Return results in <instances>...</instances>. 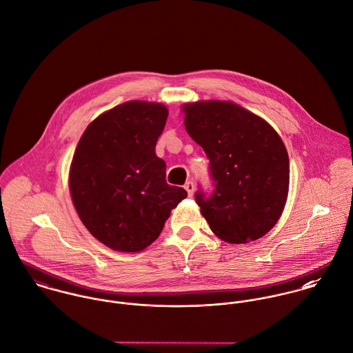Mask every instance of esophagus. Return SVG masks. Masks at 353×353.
<instances>
[{"label": "esophagus", "mask_w": 353, "mask_h": 353, "mask_svg": "<svg viewBox=\"0 0 353 353\" xmlns=\"http://www.w3.org/2000/svg\"><path fill=\"white\" fill-rule=\"evenodd\" d=\"M185 189H186V192H188L189 197H192V196H193V193H194V183H193L192 181L186 182V183H185Z\"/></svg>", "instance_id": "obj_1"}]
</instances>
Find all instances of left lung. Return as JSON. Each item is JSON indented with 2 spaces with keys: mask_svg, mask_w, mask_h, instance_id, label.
Returning <instances> with one entry per match:
<instances>
[{
  "mask_svg": "<svg viewBox=\"0 0 353 353\" xmlns=\"http://www.w3.org/2000/svg\"><path fill=\"white\" fill-rule=\"evenodd\" d=\"M189 136L209 159L213 190L194 194L210 230L230 243H248L280 219L290 186V159L276 130L230 101L183 107Z\"/></svg>",
  "mask_w": 353,
  "mask_h": 353,
  "instance_id": "obj_1",
  "label": "left lung"
}]
</instances>
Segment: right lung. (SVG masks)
<instances>
[{"instance_id": "right-lung-1", "label": "right lung", "mask_w": 353, "mask_h": 353, "mask_svg": "<svg viewBox=\"0 0 353 353\" xmlns=\"http://www.w3.org/2000/svg\"><path fill=\"white\" fill-rule=\"evenodd\" d=\"M168 111L132 101L88 125L73 156L69 188L87 230L118 252H141L160 235L171 209L188 197L165 181L156 156Z\"/></svg>"}]
</instances>
